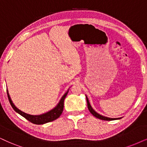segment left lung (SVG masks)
Here are the masks:
<instances>
[{
  "label": "left lung",
  "mask_w": 147,
  "mask_h": 147,
  "mask_svg": "<svg viewBox=\"0 0 147 147\" xmlns=\"http://www.w3.org/2000/svg\"><path fill=\"white\" fill-rule=\"evenodd\" d=\"M86 100H87V108H88L89 111H90V112L92 113V114L94 115V117H96V118L99 119L105 120V121H112L114 119H121V118H109V117H107L102 116V115L98 114V113H96V111L92 109V106L90 105V102H89V100H88V98H87V96H86Z\"/></svg>",
  "instance_id": "left-lung-1"
}]
</instances>
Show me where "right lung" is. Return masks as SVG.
Instances as JSON below:
<instances>
[{
	"label": "right lung",
	"instance_id": "add662e5",
	"mask_svg": "<svg viewBox=\"0 0 147 147\" xmlns=\"http://www.w3.org/2000/svg\"><path fill=\"white\" fill-rule=\"evenodd\" d=\"M68 92V90L64 94V96H62L61 98L59 103L57 104V105L55 107L54 109H53L52 110L49 111V112L44 113V114L39 115H32L27 114V113L23 112V111H20V109H18L16 106L14 105V104L13 103L11 99L10 96H9L8 90H7V96H8V99L9 102H10L11 105L13 109H14V111L19 113L20 115H22V117H24V118L26 119L27 120H28L29 121H30L31 123L36 124V125H41V124H44L48 122L53 121L55 119H57L59 117L62 115L63 109H64V100L66 98V96H67Z\"/></svg>",
	"mask_w": 147,
	"mask_h": 147
}]
</instances>
